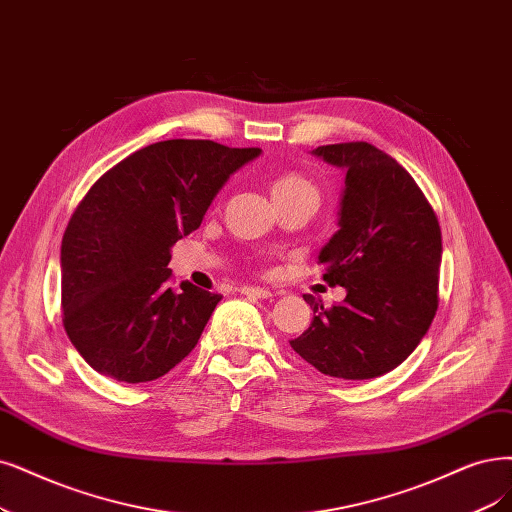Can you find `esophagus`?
<instances>
[{
  "instance_id": "obj_1",
  "label": "esophagus",
  "mask_w": 512,
  "mask_h": 512,
  "mask_svg": "<svg viewBox=\"0 0 512 512\" xmlns=\"http://www.w3.org/2000/svg\"><path fill=\"white\" fill-rule=\"evenodd\" d=\"M240 293L246 297H255V299H270L272 291L261 289V287H240Z\"/></svg>"
}]
</instances>
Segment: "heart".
<instances>
[{"instance_id": "obj_1", "label": "heart", "mask_w": 512, "mask_h": 512, "mask_svg": "<svg viewBox=\"0 0 512 512\" xmlns=\"http://www.w3.org/2000/svg\"><path fill=\"white\" fill-rule=\"evenodd\" d=\"M295 189H314V185L297 173H287L280 175L274 183H272V194H280V192H295Z\"/></svg>"}]
</instances>
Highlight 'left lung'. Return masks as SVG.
<instances>
[{"label": "left lung", "instance_id": "left-lung-1", "mask_svg": "<svg viewBox=\"0 0 512 512\" xmlns=\"http://www.w3.org/2000/svg\"><path fill=\"white\" fill-rule=\"evenodd\" d=\"M314 156L342 168L339 230L318 263L346 299L325 308L312 295V325L291 348L320 373L371 380L418 348L439 306L441 227L407 170L371 143L320 145Z\"/></svg>", "mask_w": 512, "mask_h": 512}]
</instances>
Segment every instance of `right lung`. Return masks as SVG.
<instances>
[{"label":"right lung","instance_id":"right-lung-1","mask_svg":"<svg viewBox=\"0 0 512 512\" xmlns=\"http://www.w3.org/2000/svg\"><path fill=\"white\" fill-rule=\"evenodd\" d=\"M259 147L202 139L147 145L109 168L75 208L61 244V308L71 344L101 375L158 380L192 352L221 301L170 287V246Z\"/></svg>","mask_w":512,"mask_h":512}]
</instances>
